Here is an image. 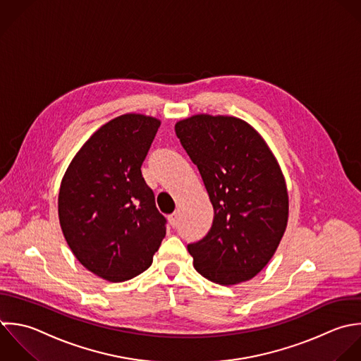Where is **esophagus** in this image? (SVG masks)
Instances as JSON below:
<instances>
[{
    "instance_id": "34e87169",
    "label": "esophagus",
    "mask_w": 361,
    "mask_h": 361,
    "mask_svg": "<svg viewBox=\"0 0 361 361\" xmlns=\"http://www.w3.org/2000/svg\"><path fill=\"white\" fill-rule=\"evenodd\" d=\"M169 222H170V225H171L173 228H176V226L178 225V214L174 212L173 215H170V216H169Z\"/></svg>"
}]
</instances>
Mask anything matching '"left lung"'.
<instances>
[{
    "instance_id": "1",
    "label": "left lung",
    "mask_w": 361,
    "mask_h": 361,
    "mask_svg": "<svg viewBox=\"0 0 361 361\" xmlns=\"http://www.w3.org/2000/svg\"><path fill=\"white\" fill-rule=\"evenodd\" d=\"M211 204L209 232L190 243L195 270L233 286L260 273L273 257L288 219L284 176L262 136L233 116L195 115L176 125Z\"/></svg>"
}]
</instances>
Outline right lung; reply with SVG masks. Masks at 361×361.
<instances>
[{
    "mask_svg": "<svg viewBox=\"0 0 361 361\" xmlns=\"http://www.w3.org/2000/svg\"><path fill=\"white\" fill-rule=\"evenodd\" d=\"M160 121L126 114L101 126L70 163L59 192V219L77 260L121 283L153 262L167 219L142 177Z\"/></svg>",
    "mask_w": 361,
    "mask_h": 361,
    "instance_id": "add662e5",
    "label": "right lung"
}]
</instances>
